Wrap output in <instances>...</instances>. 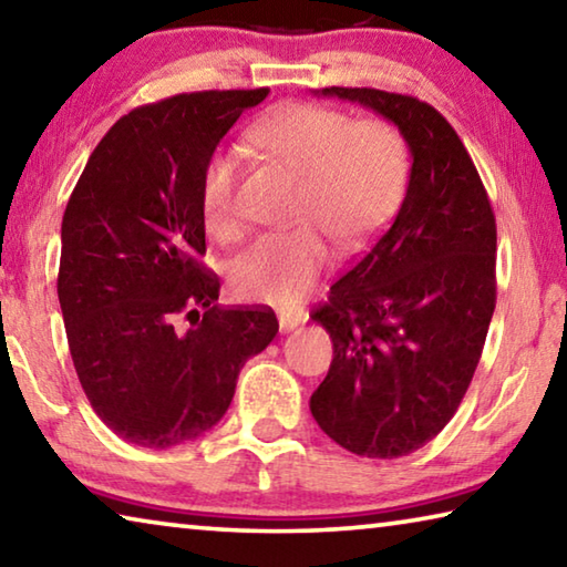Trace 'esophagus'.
<instances>
[{"mask_svg": "<svg viewBox=\"0 0 567 567\" xmlns=\"http://www.w3.org/2000/svg\"><path fill=\"white\" fill-rule=\"evenodd\" d=\"M309 319V313L303 311H278V323H281V331H291Z\"/></svg>", "mask_w": 567, "mask_h": 567, "instance_id": "obj_1", "label": "esophagus"}]
</instances>
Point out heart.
Returning <instances> with one entry per match:
<instances>
[{
    "mask_svg": "<svg viewBox=\"0 0 567 567\" xmlns=\"http://www.w3.org/2000/svg\"><path fill=\"white\" fill-rule=\"evenodd\" d=\"M248 141L268 161L299 173V226L266 234L236 256L230 289L246 301L296 306L331 261L329 236L341 248H359L394 216L410 181V151L389 120H354L309 102L274 107L248 130ZM238 157L228 151H216L203 165V223L223 240L238 234Z\"/></svg>",
    "mask_w": 567,
    "mask_h": 567,
    "instance_id": "obj_1",
    "label": "heart"
}]
</instances>
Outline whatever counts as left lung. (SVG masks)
Instances as JSON below:
<instances>
[{
  "mask_svg": "<svg viewBox=\"0 0 567 567\" xmlns=\"http://www.w3.org/2000/svg\"><path fill=\"white\" fill-rule=\"evenodd\" d=\"M317 95L394 123L412 171L392 226L311 313L333 359L309 406L344 450L404 457L444 430L477 369L497 293L495 213L465 145L432 105L371 87Z\"/></svg>",
  "mask_w": 567,
  "mask_h": 567,
  "instance_id": "obj_1",
  "label": "left lung"
}]
</instances>
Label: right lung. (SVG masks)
Returning <instances> with one entry per match:
<instances>
[{"mask_svg":"<svg viewBox=\"0 0 567 567\" xmlns=\"http://www.w3.org/2000/svg\"><path fill=\"white\" fill-rule=\"evenodd\" d=\"M266 95L190 92L123 115L64 208L58 296L74 371L100 420L137 447L216 426L246 359L278 331L271 309H220L218 276L198 261L203 165Z\"/></svg>","mask_w":567,"mask_h":567,"instance_id":"add662e5","label":"right lung"}]
</instances>
